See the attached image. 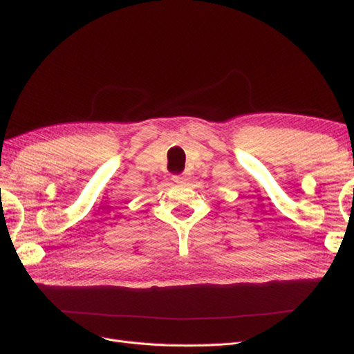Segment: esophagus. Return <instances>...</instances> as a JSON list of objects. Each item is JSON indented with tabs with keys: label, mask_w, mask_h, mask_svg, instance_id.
I'll use <instances>...</instances> for the list:
<instances>
[{
	"label": "esophagus",
	"mask_w": 354,
	"mask_h": 354,
	"mask_svg": "<svg viewBox=\"0 0 354 354\" xmlns=\"http://www.w3.org/2000/svg\"><path fill=\"white\" fill-rule=\"evenodd\" d=\"M174 180H175V183H183L184 176L183 175H176V176H174Z\"/></svg>",
	"instance_id": "34e87169"
}]
</instances>
